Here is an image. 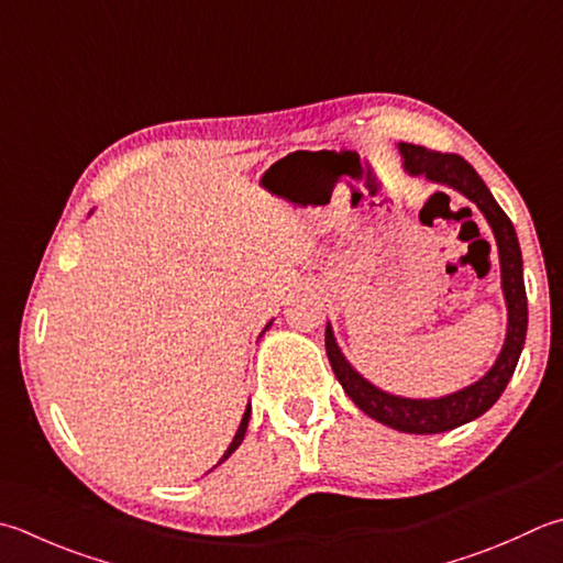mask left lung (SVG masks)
<instances>
[{
  "mask_svg": "<svg viewBox=\"0 0 563 563\" xmlns=\"http://www.w3.org/2000/svg\"><path fill=\"white\" fill-rule=\"evenodd\" d=\"M397 150L401 154V166L409 176H423L431 184L459 190L468 198L490 225L500 257V286L507 306V331L505 343L497 353L493 367L471 382L468 387L455 389L443 397H401L373 385L357 369L350 365L343 355L341 345L335 341L331 321L325 323V353L331 367L341 382L345 395L363 409L367 417L385 423L389 429L401 433H443L459 429L463 423L478 419L481 413L490 409L510 382L517 360L522 355L527 338V291H525V272H522V250L512 220L497 206L490 188L475 174V168L459 154H439L423 150L417 144L399 142Z\"/></svg>",
  "mask_w": 563,
  "mask_h": 563,
  "instance_id": "1",
  "label": "left lung"
}]
</instances>
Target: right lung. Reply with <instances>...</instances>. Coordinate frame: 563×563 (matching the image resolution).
Here are the masks:
<instances>
[{"mask_svg": "<svg viewBox=\"0 0 563 563\" xmlns=\"http://www.w3.org/2000/svg\"><path fill=\"white\" fill-rule=\"evenodd\" d=\"M272 323H274V318H272V321H269L267 325H264V331H269V325H272ZM264 331H262V333H264ZM250 411H252V407L247 405L245 413H242V421H240V427H238V431H235V439L230 441V446H228V451H225V453H222V459L218 461V465H220L222 461H228L230 455L238 451V446H240V443H242V439H245V433H247V423H250ZM218 465H213V468H218ZM213 468H210V471H213Z\"/></svg>", "mask_w": 563, "mask_h": 563, "instance_id": "1", "label": "right lung"}]
</instances>
